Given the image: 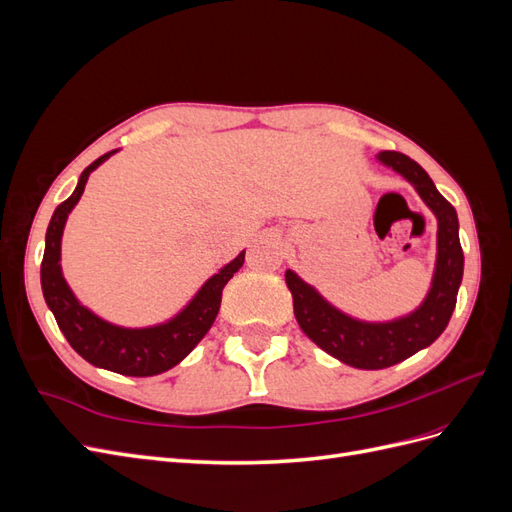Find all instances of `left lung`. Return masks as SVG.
<instances>
[{"instance_id": "8db88e82", "label": "left lung", "mask_w": 512, "mask_h": 512, "mask_svg": "<svg viewBox=\"0 0 512 512\" xmlns=\"http://www.w3.org/2000/svg\"><path fill=\"white\" fill-rule=\"evenodd\" d=\"M378 162L414 185L438 220V256L425 301L408 316L389 322H365L339 312L322 294L286 271L292 307L299 327L324 352L356 369H384L436 342L453 316L463 277V252L455 207L436 190L431 177L399 151H380Z\"/></svg>"}]
</instances>
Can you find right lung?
Listing matches in <instances>:
<instances>
[{
  "instance_id": "obj_1",
  "label": "right lung",
  "mask_w": 512,
  "mask_h": 512,
  "mask_svg": "<svg viewBox=\"0 0 512 512\" xmlns=\"http://www.w3.org/2000/svg\"><path fill=\"white\" fill-rule=\"evenodd\" d=\"M113 153H117V149L91 162L81 173L72 196L55 209L44 239L46 245L40 267L42 294L57 320L59 331L66 335L68 344L87 363L123 376H158L162 371H168L170 367L181 363L196 348L200 339L207 335L211 324L215 322V316L220 312L222 290L230 277L243 267L245 252H241L235 260H230L213 277H209L203 288L194 294V299L177 316L156 324V327H117V324L96 316L74 297L64 273H61V235H64L70 211L81 200L89 175L104 160L111 158Z\"/></svg>"
}]
</instances>
